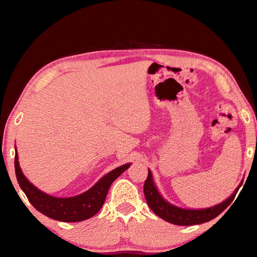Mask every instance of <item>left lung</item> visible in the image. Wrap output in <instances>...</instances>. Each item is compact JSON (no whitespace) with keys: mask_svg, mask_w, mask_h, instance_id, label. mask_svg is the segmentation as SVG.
Masks as SVG:
<instances>
[{"mask_svg":"<svg viewBox=\"0 0 257 257\" xmlns=\"http://www.w3.org/2000/svg\"><path fill=\"white\" fill-rule=\"evenodd\" d=\"M242 183L243 179L241 180L234 193L227 199L222 201L221 204L205 209H186L170 204L169 201H167L161 195L157 185H155L153 181L151 170L148 169V178L144 184V193L150 209L155 214L159 215L161 219L175 225L188 226V225H196L211 221L220 213H222L231 204V201L234 200L236 194Z\"/></svg>","mask_w":257,"mask_h":257,"instance_id":"obj_1","label":"left lung"}]
</instances>
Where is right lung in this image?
Masks as SVG:
<instances>
[{
    "instance_id": "right-lung-1",
    "label": "right lung",
    "mask_w": 257,
    "mask_h": 257,
    "mask_svg": "<svg viewBox=\"0 0 257 257\" xmlns=\"http://www.w3.org/2000/svg\"><path fill=\"white\" fill-rule=\"evenodd\" d=\"M17 148L15 147V170L21 190L25 192L32 206L46 216L61 222H80L95 215L106 199L111 183L132 165L131 163L114 168L79 195L73 197H56L37 189L23 175L18 161Z\"/></svg>"
}]
</instances>
